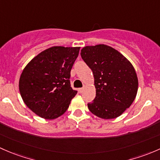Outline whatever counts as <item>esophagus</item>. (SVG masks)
<instances>
[{"instance_id":"esophagus-1","label":"esophagus","mask_w":160,"mask_h":160,"mask_svg":"<svg viewBox=\"0 0 160 160\" xmlns=\"http://www.w3.org/2000/svg\"><path fill=\"white\" fill-rule=\"evenodd\" d=\"M84 91V88H78V92H79V93H82Z\"/></svg>"}]
</instances>
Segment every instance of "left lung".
<instances>
[{
    "mask_svg": "<svg viewBox=\"0 0 160 160\" xmlns=\"http://www.w3.org/2000/svg\"><path fill=\"white\" fill-rule=\"evenodd\" d=\"M81 56L92 71L96 90L88 109L104 119L120 116L137 94L139 83L134 67L119 52L105 44L84 47Z\"/></svg>",
    "mask_w": 160,
    "mask_h": 160,
    "instance_id": "left-lung-1",
    "label": "left lung"
}]
</instances>
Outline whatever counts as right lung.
<instances>
[{"label":"right lung","mask_w":160,"mask_h":160,"mask_svg":"<svg viewBox=\"0 0 160 160\" xmlns=\"http://www.w3.org/2000/svg\"><path fill=\"white\" fill-rule=\"evenodd\" d=\"M80 47L54 46L31 59L19 79L21 98L42 118L55 119L66 112L77 91L71 87V69Z\"/></svg>","instance_id":"1"}]
</instances>
